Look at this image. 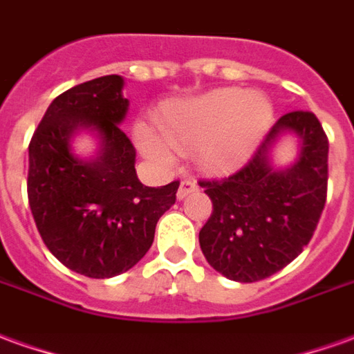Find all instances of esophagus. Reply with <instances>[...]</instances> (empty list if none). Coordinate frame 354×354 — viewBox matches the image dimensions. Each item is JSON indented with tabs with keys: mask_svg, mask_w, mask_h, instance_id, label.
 Here are the masks:
<instances>
[{
	"mask_svg": "<svg viewBox=\"0 0 354 354\" xmlns=\"http://www.w3.org/2000/svg\"><path fill=\"white\" fill-rule=\"evenodd\" d=\"M194 192H198V183H196V180L192 179L180 180V187L179 190H177V198H179V200L187 198L188 194H194Z\"/></svg>",
	"mask_w": 354,
	"mask_h": 354,
	"instance_id": "obj_1",
	"label": "esophagus"
}]
</instances>
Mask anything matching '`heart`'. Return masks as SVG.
I'll return each mask as SVG.
<instances>
[{
  "instance_id": "obj_1",
  "label": "heart",
  "mask_w": 354,
  "mask_h": 354,
  "mask_svg": "<svg viewBox=\"0 0 354 354\" xmlns=\"http://www.w3.org/2000/svg\"><path fill=\"white\" fill-rule=\"evenodd\" d=\"M273 109L259 92L215 90L174 103L162 113V136L145 124L136 128V139L147 156L174 162L177 149H198V160L213 171L230 169L251 156L272 122Z\"/></svg>"
}]
</instances>
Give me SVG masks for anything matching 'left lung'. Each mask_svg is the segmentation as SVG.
Wrapping results in <instances>:
<instances>
[{
    "label": "left lung",
    "instance_id": "obj_1",
    "mask_svg": "<svg viewBox=\"0 0 354 354\" xmlns=\"http://www.w3.org/2000/svg\"><path fill=\"white\" fill-rule=\"evenodd\" d=\"M292 131L301 156L288 170H273L267 152ZM213 213L200 230L203 257L216 272L254 283L281 272L311 241L326 203L328 138L311 111H290L273 124L262 145L236 174L200 179Z\"/></svg>",
    "mask_w": 354,
    "mask_h": 354
}]
</instances>
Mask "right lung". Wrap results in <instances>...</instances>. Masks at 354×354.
<instances>
[{
    "label": "right lung",
    "mask_w": 354,
    "mask_h": 354,
    "mask_svg": "<svg viewBox=\"0 0 354 354\" xmlns=\"http://www.w3.org/2000/svg\"><path fill=\"white\" fill-rule=\"evenodd\" d=\"M122 86V77L105 75L66 90L30 141L28 202L37 230L62 264L92 279L128 272L145 257L179 188V180L152 188L138 179L136 149L118 126L128 111ZM82 127L102 141L92 162L68 145Z\"/></svg>",
    "instance_id": "1"
}]
</instances>
